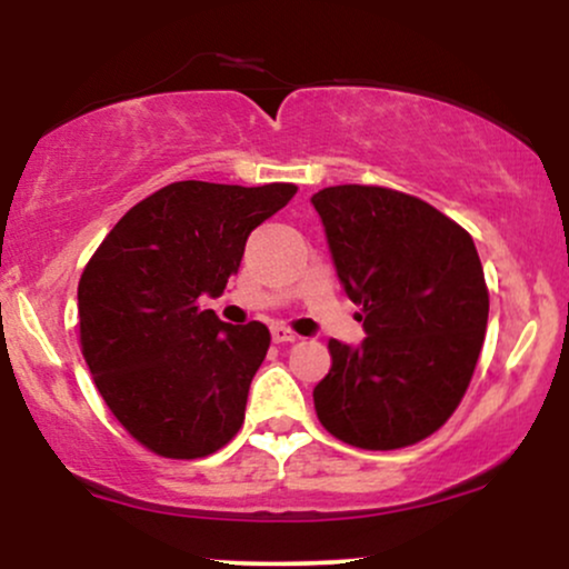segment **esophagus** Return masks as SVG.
Segmentation results:
<instances>
[{
  "instance_id": "obj_1",
  "label": "esophagus",
  "mask_w": 569,
  "mask_h": 569,
  "mask_svg": "<svg viewBox=\"0 0 569 569\" xmlns=\"http://www.w3.org/2000/svg\"><path fill=\"white\" fill-rule=\"evenodd\" d=\"M297 339H299V335H293L289 326H280V323L272 326V342L289 345V342H297Z\"/></svg>"
}]
</instances>
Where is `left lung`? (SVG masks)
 <instances>
[{
  "label": "left lung",
  "mask_w": 569,
  "mask_h": 569,
  "mask_svg": "<svg viewBox=\"0 0 569 569\" xmlns=\"http://www.w3.org/2000/svg\"><path fill=\"white\" fill-rule=\"evenodd\" d=\"M312 206L367 331L358 348L329 342L318 420L358 449L428 439L462 401L485 345L489 291L473 238L388 187H326Z\"/></svg>",
  "instance_id": "left-lung-1"
}]
</instances>
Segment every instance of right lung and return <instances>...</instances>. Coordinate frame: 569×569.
<instances>
[{"label": "right lung", "mask_w": 569, "mask_h": 569, "mask_svg": "<svg viewBox=\"0 0 569 569\" xmlns=\"http://www.w3.org/2000/svg\"><path fill=\"white\" fill-rule=\"evenodd\" d=\"M293 194V184L173 181L136 202L84 267L82 356L120 426L154 455H213L243 426L270 331L219 321L200 297L224 291L248 234Z\"/></svg>", "instance_id": "right-lung-1"}]
</instances>
